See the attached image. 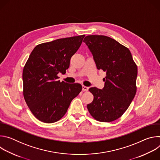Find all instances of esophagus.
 <instances>
[{
  "label": "esophagus",
  "instance_id": "obj_1",
  "mask_svg": "<svg viewBox=\"0 0 160 160\" xmlns=\"http://www.w3.org/2000/svg\"><path fill=\"white\" fill-rule=\"evenodd\" d=\"M88 88H89V87H86V86H84V85L82 86V90L83 91H88Z\"/></svg>",
  "mask_w": 160,
  "mask_h": 160
}]
</instances>
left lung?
Returning a JSON list of instances; mask_svg holds the SVG:
<instances>
[{
  "label": "left lung",
  "instance_id": "1",
  "mask_svg": "<svg viewBox=\"0 0 160 160\" xmlns=\"http://www.w3.org/2000/svg\"><path fill=\"white\" fill-rule=\"evenodd\" d=\"M83 42L92 52L98 70L106 72L102 90L88 89L94 99L87 109L99 122L115 121L123 115L135 96L138 66L130 50L115 39L92 35L85 37Z\"/></svg>",
  "mask_w": 160,
  "mask_h": 160
}]
</instances>
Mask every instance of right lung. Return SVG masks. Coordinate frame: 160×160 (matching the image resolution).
<instances>
[{
	"mask_svg": "<svg viewBox=\"0 0 160 160\" xmlns=\"http://www.w3.org/2000/svg\"><path fill=\"white\" fill-rule=\"evenodd\" d=\"M85 35L59 38L37 45L22 71L23 96L33 115L51 123L66 114L72 101L82 91L80 83L60 82L71 58L78 51Z\"/></svg>",
	"mask_w": 160,
	"mask_h": 160,
	"instance_id": "obj_1",
	"label": "right lung"
}]
</instances>
